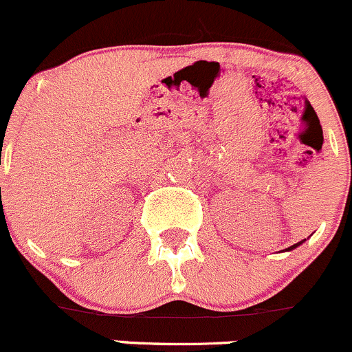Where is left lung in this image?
I'll list each match as a JSON object with an SVG mask.
<instances>
[{
  "label": "left lung",
  "instance_id": "obj_1",
  "mask_svg": "<svg viewBox=\"0 0 352 352\" xmlns=\"http://www.w3.org/2000/svg\"><path fill=\"white\" fill-rule=\"evenodd\" d=\"M298 244H300V243H298ZM298 244H294V246H290V248H288V250H294V248H297Z\"/></svg>",
  "mask_w": 352,
  "mask_h": 352
}]
</instances>
